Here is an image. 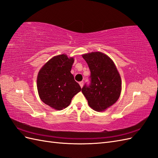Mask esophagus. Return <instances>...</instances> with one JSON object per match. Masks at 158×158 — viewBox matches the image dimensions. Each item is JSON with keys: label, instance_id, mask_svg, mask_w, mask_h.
<instances>
[{"label": "esophagus", "instance_id": "obj_1", "mask_svg": "<svg viewBox=\"0 0 158 158\" xmlns=\"http://www.w3.org/2000/svg\"><path fill=\"white\" fill-rule=\"evenodd\" d=\"M79 85H80L81 87H83V81H82L79 82Z\"/></svg>", "mask_w": 158, "mask_h": 158}]
</instances>
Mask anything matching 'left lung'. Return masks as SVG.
<instances>
[{
  "label": "left lung",
  "instance_id": "1",
  "mask_svg": "<svg viewBox=\"0 0 158 158\" xmlns=\"http://www.w3.org/2000/svg\"><path fill=\"white\" fill-rule=\"evenodd\" d=\"M91 72L89 84L81 91L90 107L104 111L118 100L121 92V79L113 61L100 52L83 55Z\"/></svg>",
  "mask_w": 158,
  "mask_h": 158
}]
</instances>
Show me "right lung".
Segmentation results:
<instances>
[{
	"instance_id": "right-lung-1",
	"label": "right lung",
	"mask_w": 158,
	"mask_h": 158,
	"mask_svg": "<svg viewBox=\"0 0 158 158\" xmlns=\"http://www.w3.org/2000/svg\"><path fill=\"white\" fill-rule=\"evenodd\" d=\"M73 58L61 54L48 61L40 69L37 87L41 100L58 110L67 108L72 98L81 90L71 73Z\"/></svg>"
}]
</instances>
